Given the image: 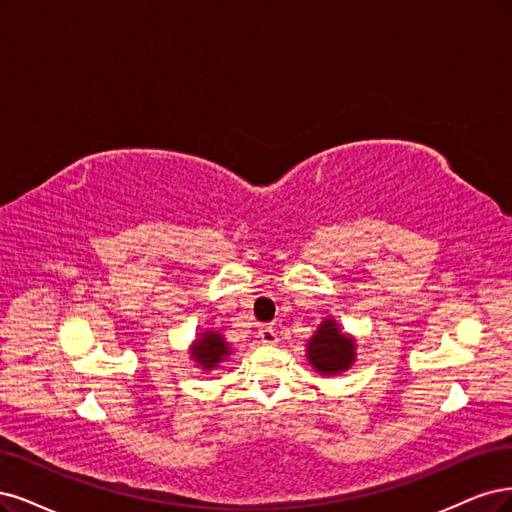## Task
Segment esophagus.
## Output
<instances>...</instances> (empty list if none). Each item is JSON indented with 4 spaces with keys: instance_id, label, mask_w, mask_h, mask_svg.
Listing matches in <instances>:
<instances>
[{
    "instance_id": "esophagus-1",
    "label": "esophagus",
    "mask_w": 512,
    "mask_h": 512,
    "mask_svg": "<svg viewBox=\"0 0 512 512\" xmlns=\"http://www.w3.org/2000/svg\"><path fill=\"white\" fill-rule=\"evenodd\" d=\"M259 338H261L263 344H274L278 340L276 329L272 325H261L259 327Z\"/></svg>"
}]
</instances>
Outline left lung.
<instances>
[{
  "label": "left lung",
  "mask_w": 512,
  "mask_h": 512,
  "mask_svg": "<svg viewBox=\"0 0 512 512\" xmlns=\"http://www.w3.org/2000/svg\"><path fill=\"white\" fill-rule=\"evenodd\" d=\"M308 359L319 374H338L353 364L355 344L340 334V327L332 319H327L308 342Z\"/></svg>",
  "instance_id": "8db88e82"
}]
</instances>
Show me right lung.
<instances>
[{
  "instance_id": "obj_1",
  "label": "right lung",
  "mask_w": 512,
  "mask_h": 512,
  "mask_svg": "<svg viewBox=\"0 0 512 512\" xmlns=\"http://www.w3.org/2000/svg\"><path fill=\"white\" fill-rule=\"evenodd\" d=\"M227 355H229V346L225 344L223 336L214 332H204L193 349V359L200 361L206 370L217 368L223 361V357Z\"/></svg>"
}]
</instances>
